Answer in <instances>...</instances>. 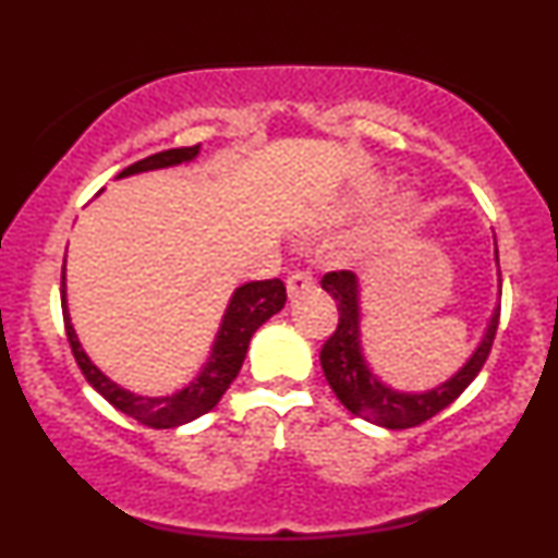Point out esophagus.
Returning a JSON list of instances; mask_svg holds the SVG:
<instances>
[{
    "instance_id": "esophagus-1",
    "label": "esophagus",
    "mask_w": 558,
    "mask_h": 558,
    "mask_svg": "<svg viewBox=\"0 0 558 558\" xmlns=\"http://www.w3.org/2000/svg\"><path fill=\"white\" fill-rule=\"evenodd\" d=\"M312 286H315V278H312V272H306V270H293L286 280L288 296H299V293L310 291Z\"/></svg>"
}]
</instances>
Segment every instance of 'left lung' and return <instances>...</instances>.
<instances>
[{"instance_id":"obj_1","label":"left lung","mask_w":558,"mask_h":558,"mask_svg":"<svg viewBox=\"0 0 558 558\" xmlns=\"http://www.w3.org/2000/svg\"><path fill=\"white\" fill-rule=\"evenodd\" d=\"M319 283L336 299L338 306L336 330H332V336L323 343V351H319V364H323V373L328 377L332 393L356 417L390 427V430L417 427L422 422L433 420L438 412H444L448 403L457 401L466 386L475 380L480 369H483L493 349V341H496L501 306L493 315L488 332L483 336V343L477 345L472 360L451 380L435 390H427V393H399V390L383 386L369 373L367 364H364L360 343V296H356L360 288H356V275L351 270H332L325 272Z\"/></svg>"}]
</instances>
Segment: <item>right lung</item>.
Here are the masks:
<instances>
[{
  "label": "right lung",
  "mask_w": 558,
  "mask_h": 558,
  "mask_svg": "<svg viewBox=\"0 0 558 558\" xmlns=\"http://www.w3.org/2000/svg\"><path fill=\"white\" fill-rule=\"evenodd\" d=\"M198 146H181V149H168L157 151V155L138 159L131 168L120 172L123 175H133V172L144 170H157V168H170V165L189 162L198 155ZM286 304V286L280 278L270 280H254V283L241 286L239 291L233 293V301H230L226 319H222L220 336H217V343L213 349V356H209L207 367L202 369V375L191 383L189 388L178 390L172 396H162V399H149V396H136L131 390L114 386L107 375H101L99 369L94 367L92 360L83 354L78 338H75L73 325H70L68 306H65V267H62V317H65V332L70 349H73L75 362H78L83 377H86L92 386L105 396L107 401L112 403L114 409L128 414V417L138 420L141 425L157 427V430H168V427L185 425V422L202 417L209 409L217 407V401L222 399V393L230 388V383L235 380V375L241 373V364L246 360L248 341L257 332L262 323H267L272 315H278Z\"/></svg>",
  "instance_id": "obj_1"
}]
</instances>
